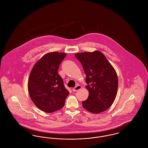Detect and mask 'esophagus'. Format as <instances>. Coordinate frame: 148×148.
<instances>
[{"label":"esophagus","mask_w":148,"mask_h":148,"mask_svg":"<svg viewBox=\"0 0 148 148\" xmlns=\"http://www.w3.org/2000/svg\"><path fill=\"white\" fill-rule=\"evenodd\" d=\"M81 88H82V86H81L80 85H77V86H75V87L73 88V90L74 92H77V90H79V89H80Z\"/></svg>","instance_id":"esophagus-1"}]
</instances>
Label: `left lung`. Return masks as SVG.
Segmentation results:
<instances>
[{
	"label": "left lung",
	"instance_id": "1",
	"mask_svg": "<svg viewBox=\"0 0 148 148\" xmlns=\"http://www.w3.org/2000/svg\"><path fill=\"white\" fill-rule=\"evenodd\" d=\"M86 75L88 99L82 101L85 109L94 114L106 111L113 104L116 95L118 79L116 73L106 56L99 51L77 53Z\"/></svg>",
	"mask_w": 148,
	"mask_h": 148
}]
</instances>
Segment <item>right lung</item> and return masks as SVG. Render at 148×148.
Returning a JSON list of instances; mask_svg holds the SVG:
<instances>
[{"label":"right lung","mask_w":148,"mask_h":148,"mask_svg":"<svg viewBox=\"0 0 148 148\" xmlns=\"http://www.w3.org/2000/svg\"><path fill=\"white\" fill-rule=\"evenodd\" d=\"M66 54L51 52L46 54L34 65L29 77L30 97L39 109L52 113L63 107L69 92L58 74L59 65Z\"/></svg>","instance_id":"add662e5"}]
</instances>
